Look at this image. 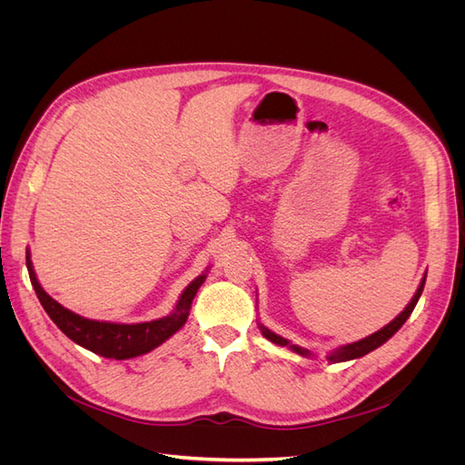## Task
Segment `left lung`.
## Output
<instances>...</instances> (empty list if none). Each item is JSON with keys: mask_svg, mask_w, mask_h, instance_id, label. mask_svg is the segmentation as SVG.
I'll return each instance as SVG.
<instances>
[{"mask_svg": "<svg viewBox=\"0 0 465 465\" xmlns=\"http://www.w3.org/2000/svg\"><path fill=\"white\" fill-rule=\"evenodd\" d=\"M423 287H425V277H423V281H420V285H419V289H417V292H415V297L411 299V302L405 306V311H403L396 320H391V322L388 323V326H384L382 330H378L376 333H372V335H369V337H364V340H361V341L349 343V345H343V347H340L337 351H333V355H330V361H331V362H343V361H351V359H359V357H362V355L371 353V351H374L376 347H380L382 343H386V341L390 340V337L403 326L405 320L411 316L413 308H415V304H417V301H419V297H420V292H423ZM260 328H262L263 337H267V340H270L272 343L283 345V347L289 345V341L283 340V337H281V335L270 331V330L263 328V326H260ZM291 349L297 351V353H301V355H308L306 349H301V347H297V345H291Z\"/></svg>", "mask_w": 465, "mask_h": 465, "instance_id": "left-lung-1", "label": "left lung"}]
</instances>
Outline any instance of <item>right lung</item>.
<instances>
[{"mask_svg": "<svg viewBox=\"0 0 465 465\" xmlns=\"http://www.w3.org/2000/svg\"><path fill=\"white\" fill-rule=\"evenodd\" d=\"M26 267H29L31 283L36 291V297L55 326L77 345L85 347L101 357L116 361L149 353V351L164 343L168 337L174 335L182 326H184L195 292H198V289L207 277L203 273L192 281L186 291L182 292L173 314L143 323H110L81 318L72 311H67V308H64L58 301H54L36 281L29 250H26Z\"/></svg>", "mask_w": 465, "mask_h": 465, "instance_id": "right-lung-1", "label": "right lung"}]
</instances>
